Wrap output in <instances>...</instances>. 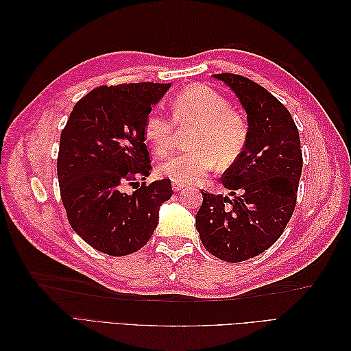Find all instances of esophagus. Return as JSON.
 I'll use <instances>...</instances> for the list:
<instances>
[{"mask_svg":"<svg viewBox=\"0 0 351 351\" xmlns=\"http://www.w3.org/2000/svg\"><path fill=\"white\" fill-rule=\"evenodd\" d=\"M184 187V184H178V183H173V190L174 192H180Z\"/></svg>","mask_w":351,"mask_h":351,"instance_id":"obj_1","label":"esophagus"}]
</instances>
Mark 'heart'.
Returning <instances> with one entry per match:
<instances>
[{
  "label": "heart",
  "mask_w": 351,
  "mask_h": 351,
  "mask_svg": "<svg viewBox=\"0 0 351 351\" xmlns=\"http://www.w3.org/2000/svg\"><path fill=\"white\" fill-rule=\"evenodd\" d=\"M171 117L180 129H193L189 139L192 151L171 155L158 165V173L173 183L199 182L217 164L221 168L234 164L246 147V119L230 107L227 98L204 84L180 92L171 104ZM143 134L154 154L162 156L171 151L177 132L168 117L151 111Z\"/></svg>",
  "instance_id": "obj_1"
}]
</instances>
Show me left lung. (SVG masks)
Segmentation results:
<instances>
[{
	"instance_id": "1",
	"label": "left lung",
	"mask_w": 351,
	"mask_h": 351,
	"mask_svg": "<svg viewBox=\"0 0 351 351\" xmlns=\"http://www.w3.org/2000/svg\"><path fill=\"white\" fill-rule=\"evenodd\" d=\"M214 77L237 95L249 137L221 178L232 197L202 192L196 228L215 258L243 262L269 249L293 215L303 168L300 137L290 111L261 84L231 73Z\"/></svg>"
}]
</instances>
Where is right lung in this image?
<instances>
[{
    "label": "right lung",
    "mask_w": 351,
    "mask_h": 351,
    "mask_svg": "<svg viewBox=\"0 0 351 351\" xmlns=\"http://www.w3.org/2000/svg\"><path fill=\"white\" fill-rule=\"evenodd\" d=\"M171 83L99 86L83 97L61 132L57 174L71 228L93 249L125 256L142 249L158 226L171 182L136 183L151 173L143 125ZM125 184H136L129 195Z\"/></svg>",
    "instance_id": "1"
}]
</instances>
